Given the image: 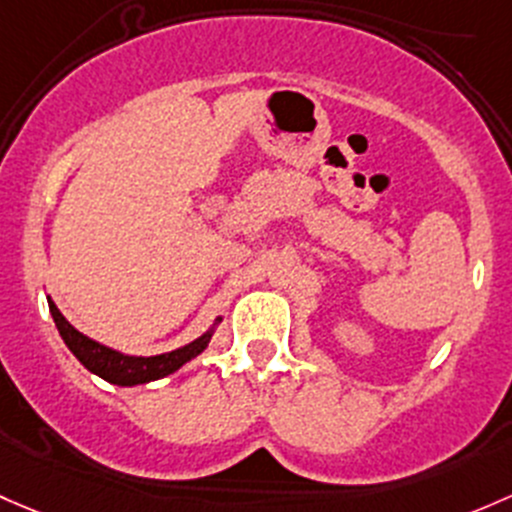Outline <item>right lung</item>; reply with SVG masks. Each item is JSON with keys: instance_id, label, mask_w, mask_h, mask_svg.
<instances>
[{"instance_id": "1", "label": "right lung", "mask_w": 512, "mask_h": 512, "mask_svg": "<svg viewBox=\"0 0 512 512\" xmlns=\"http://www.w3.org/2000/svg\"><path fill=\"white\" fill-rule=\"evenodd\" d=\"M46 299H48V309H51V316H53V324H56L63 343L68 346V351H71L75 358L90 370V373H95L98 378L120 387L144 385L176 373L181 365H186L188 360L196 358L198 353L206 351L215 328H218L220 321H223V316H218L206 333H201V336L193 338L191 343H186V346L181 348H174V351L169 353L127 355L122 351H115V348L110 346H102V343L93 341V338H88L85 333H80L73 324H68V319L58 311V306L53 304V299L51 297Z\"/></svg>"}]
</instances>
